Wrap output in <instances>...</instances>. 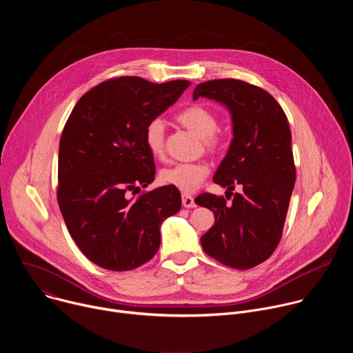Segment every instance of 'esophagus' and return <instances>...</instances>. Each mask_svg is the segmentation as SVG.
Wrapping results in <instances>:
<instances>
[{
    "label": "esophagus",
    "mask_w": 353,
    "mask_h": 353,
    "mask_svg": "<svg viewBox=\"0 0 353 353\" xmlns=\"http://www.w3.org/2000/svg\"><path fill=\"white\" fill-rule=\"evenodd\" d=\"M181 203L184 208H195V203H194V198L191 195L184 194L181 198Z\"/></svg>",
    "instance_id": "obj_1"
}]
</instances>
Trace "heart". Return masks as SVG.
Wrapping results in <instances>:
<instances>
[{
  "instance_id": "heart-1",
  "label": "heart",
  "mask_w": 353,
  "mask_h": 353,
  "mask_svg": "<svg viewBox=\"0 0 353 353\" xmlns=\"http://www.w3.org/2000/svg\"><path fill=\"white\" fill-rule=\"evenodd\" d=\"M176 120L192 131L201 138L204 148L208 152H219L225 145L223 137L218 130L216 114L201 105H192L183 109ZM143 142L149 154L157 159L165 155V123L157 117L150 120L143 131ZM210 174V166L205 162H191V163H174L163 168L159 172V181L163 185H170L181 192H194L199 184Z\"/></svg>"
}]
</instances>
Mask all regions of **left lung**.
<instances>
[{"label":"left lung","instance_id":"left-lung-1","mask_svg":"<svg viewBox=\"0 0 353 353\" xmlns=\"http://www.w3.org/2000/svg\"><path fill=\"white\" fill-rule=\"evenodd\" d=\"M198 97L216 100L232 114L233 139L214 181L230 195L236 185L243 188L230 204L208 192L195 198L215 215L201 245L223 265L253 268L279 244L296 180L288 117L267 90L239 79L199 83L192 93Z\"/></svg>","mask_w":353,"mask_h":353}]
</instances>
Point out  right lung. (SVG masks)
Instances as JSON below:
<instances>
[{"mask_svg": "<svg viewBox=\"0 0 353 353\" xmlns=\"http://www.w3.org/2000/svg\"><path fill=\"white\" fill-rule=\"evenodd\" d=\"M188 81L154 83L119 77L86 92L60 139L57 201L82 253L110 271H130L152 259L162 222L177 214L180 192L159 187L128 198L155 179L143 142L146 124L170 108Z\"/></svg>", "mask_w": 353, "mask_h": 353, "instance_id": "1", "label": "right lung"}]
</instances>
